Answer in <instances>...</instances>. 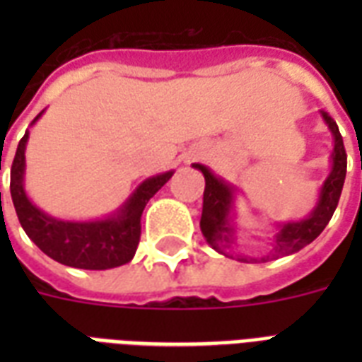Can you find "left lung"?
<instances>
[{
	"instance_id": "8db88e82",
	"label": "left lung",
	"mask_w": 362,
	"mask_h": 362,
	"mask_svg": "<svg viewBox=\"0 0 362 362\" xmlns=\"http://www.w3.org/2000/svg\"><path fill=\"white\" fill-rule=\"evenodd\" d=\"M321 116L325 120L327 127L331 129L334 148L331 153V173L323 182L320 189L317 203L306 218L298 221H281L278 223V231L274 235L272 250L263 257H250V255H235L233 247L237 246V212H235V186L227 180L216 176L206 165L193 163L204 176V195H203V214H201V231L204 240L214 247L216 252L235 259L242 263H264L269 259H278L284 255H291L308 246L320 237L327 223L331 221L332 214L338 206V199L342 193L344 180H346V167H348V156L344 150V141L337 122L321 110Z\"/></svg>"
}]
</instances>
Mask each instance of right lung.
I'll return each instance as SVG.
<instances>
[{"mask_svg": "<svg viewBox=\"0 0 362 362\" xmlns=\"http://www.w3.org/2000/svg\"><path fill=\"white\" fill-rule=\"evenodd\" d=\"M45 112V110H42ZM35 116V124L42 116ZM30 131L20 139L11 167V197L25 235L41 252L67 267L86 270H107L129 263L141 240V216L146 203L169 182L175 170L150 176L136 186L115 214L101 220H62L42 212L31 203L24 187L25 144Z\"/></svg>", "mask_w": 362, "mask_h": 362, "instance_id": "right-lung-1", "label": "right lung"}]
</instances>
